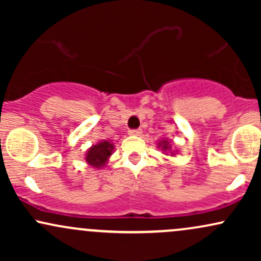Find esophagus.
<instances>
[{"mask_svg": "<svg viewBox=\"0 0 261 261\" xmlns=\"http://www.w3.org/2000/svg\"><path fill=\"white\" fill-rule=\"evenodd\" d=\"M142 130L141 128H133V130H128V134L133 135V136H140Z\"/></svg>", "mask_w": 261, "mask_h": 261, "instance_id": "34e87169", "label": "esophagus"}]
</instances>
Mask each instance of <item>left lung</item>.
<instances>
[{
    "mask_svg": "<svg viewBox=\"0 0 261 261\" xmlns=\"http://www.w3.org/2000/svg\"><path fill=\"white\" fill-rule=\"evenodd\" d=\"M162 143H163V149H167V148H169L168 146H167V145H168V143H167L166 141H163V142H162Z\"/></svg>",
    "mask_w": 261,
    "mask_h": 261,
    "instance_id": "obj_1",
    "label": "left lung"
}]
</instances>
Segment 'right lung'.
Segmentation results:
<instances>
[{
    "instance_id": "obj_1",
    "label": "right lung",
    "mask_w": 261,
    "mask_h": 261,
    "mask_svg": "<svg viewBox=\"0 0 261 261\" xmlns=\"http://www.w3.org/2000/svg\"><path fill=\"white\" fill-rule=\"evenodd\" d=\"M114 148L113 143H110L109 141H101L98 145L93 146V147L89 149L88 153H87L86 161L88 162L89 164H92L93 167H101L104 166L109 155L112 154Z\"/></svg>"
}]
</instances>
